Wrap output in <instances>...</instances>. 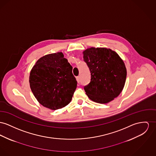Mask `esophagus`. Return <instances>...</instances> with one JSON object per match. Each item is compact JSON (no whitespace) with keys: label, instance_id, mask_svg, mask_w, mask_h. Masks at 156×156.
Listing matches in <instances>:
<instances>
[{"label":"esophagus","instance_id":"esophagus-1","mask_svg":"<svg viewBox=\"0 0 156 156\" xmlns=\"http://www.w3.org/2000/svg\"><path fill=\"white\" fill-rule=\"evenodd\" d=\"M76 80H77V82L79 83H80V76H77V77H76Z\"/></svg>","mask_w":156,"mask_h":156}]
</instances>
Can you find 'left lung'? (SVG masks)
Segmentation results:
<instances>
[{"instance_id": "obj_1", "label": "left lung", "mask_w": 156, "mask_h": 156, "mask_svg": "<svg viewBox=\"0 0 156 156\" xmlns=\"http://www.w3.org/2000/svg\"><path fill=\"white\" fill-rule=\"evenodd\" d=\"M83 53L91 74L90 83L84 87L86 94L97 103L112 101L124 87L126 69L123 60L109 48L92 47Z\"/></svg>"}]
</instances>
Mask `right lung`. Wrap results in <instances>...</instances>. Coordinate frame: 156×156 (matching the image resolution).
<instances>
[{"label":"right lung","instance_id":"add662e5","mask_svg":"<svg viewBox=\"0 0 156 156\" xmlns=\"http://www.w3.org/2000/svg\"><path fill=\"white\" fill-rule=\"evenodd\" d=\"M72 69L62 52L44 55L37 62L30 72V84L40 104L56 110L71 102L77 83Z\"/></svg>","mask_w":156,"mask_h":156}]
</instances>
